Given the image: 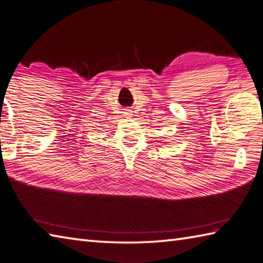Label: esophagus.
Listing matches in <instances>:
<instances>
[{
    "label": "esophagus",
    "mask_w": 263,
    "mask_h": 263,
    "mask_svg": "<svg viewBox=\"0 0 263 263\" xmlns=\"http://www.w3.org/2000/svg\"><path fill=\"white\" fill-rule=\"evenodd\" d=\"M131 113H132L131 110H125V111H124V115H125V116H131V115H132Z\"/></svg>",
    "instance_id": "esophagus-1"
}]
</instances>
